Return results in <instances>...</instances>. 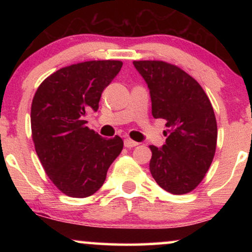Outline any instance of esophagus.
Wrapping results in <instances>:
<instances>
[{
	"label": "esophagus",
	"mask_w": 252,
	"mask_h": 252,
	"mask_svg": "<svg viewBox=\"0 0 252 252\" xmlns=\"http://www.w3.org/2000/svg\"><path fill=\"white\" fill-rule=\"evenodd\" d=\"M137 144H138L137 142L130 140V138H126V140H124V146H126V148H134V147L137 146Z\"/></svg>",
	"instance_id": "1"
}]
</instances>
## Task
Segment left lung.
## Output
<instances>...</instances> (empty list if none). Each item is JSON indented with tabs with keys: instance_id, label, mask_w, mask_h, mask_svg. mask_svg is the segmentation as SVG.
<instances>
[{
	"instance_id": "left-lung-1",
	"label": "left lung",
	"mask_w": 252,
	"mask_h": 252,
	"mask_svg": "<svg viewBox=\"0 0 252 252\" xmlns=\"http://www.w3.org/2000/svg\"><path fill=\"white\" fill-rule=\"evenodd\" d=\"M149 89L152 114L166 121V143L152 150L149 169L161 189L185 194L200 184L212 163L217 122L212 104L194 78L156 60L134 62Z\"/></svg>"
}]
</instances>
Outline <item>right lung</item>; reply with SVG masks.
I'll return each instance as SVG.
<instances>
[{
    "instance_id": "add662e5",
    "label": "right lung",
    "mask_w": 252,
    "mask_h": 252,
    "mask_svg": "<svg viewBox=\"0 0 252 252\" xmlns=\"http://www.w3.org/2000/svg\"><path fill=\"white\" fill-rule=\"evenodd\" d=\"M122 65L118 60L74 63L46 78L34 94L31 124L35 152L52 182L72 198L96 193L123 149L120 136L106 140L85 121L98 110L103 90Z\"/></svg>"
}]
</instances>
